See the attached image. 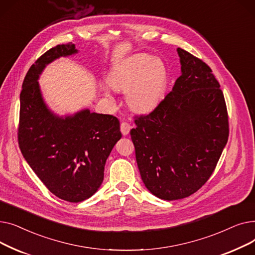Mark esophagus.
Wrapping results in <instances>:
<instances>
[{"mask_svg": "<svg viewBox=\"0 0 255 255\" xmlns=\"http://www.w3.org/2000/svg\"><path fill=\"white\" fill-rule=\"evenodd\" d=\"M131 128H132L131 125L129 123H127V122H122V123H121V132H122V134L125 135V136L129 134Z\"/></svg>", "mask_w": 255, "mask_h": 255, "instance_id": "34e87169", "label": "esophagus"}]
</instances>
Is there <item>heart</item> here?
<instances>
[{"label":"heart","mask_w":255,"mask_h":255,"mask_svg":"<svg viewBox=\"0 0 255 255\" xmlns=\"http://www.w3.org/2000/svg\"><path fill=\"white\" fill-rule=\"evenodd\" d=\"M168 73L162 60L138 53L112 70L109 83L117 91H126V102L136 113H149L162 100Z\"/></svg>","instance_id":"1"}]
</instances>
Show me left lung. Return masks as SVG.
I'll return each mask as SVG.
<instances>
[{"label":"left lung","mask_w":255,"mask_h":255,"mask_svg":"<svg viewBox=\"0 0 255 255\" xmlns=\"http://www.w3.org/2000/svg\"><path fill=\"white\" fill-rule=\"evenodd\" d=\"M181 76L164 100L135 120L130 135L141 180L164 200L196 192L215 169L229 139L223 93L210 67L177 48Z\"/></svg>","instance_id":"1"}]
</instances>
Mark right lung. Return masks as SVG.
Segmentation results:
<instances>
[{"label": "right lung", "instance_id": "obj_1", "mask_svg": "<svg viewBox=\"0 0 255 255\" xmlns=\"http://www.w3.org/2000/svg\"><path fill=\"white\" fill-rule=\"evenodd\" d=\"M77 52L73 43L57 45L31 66L22 83L18 128L25 161L52 194L70 203L96 193L103 182L106 159L122 137L114 116L89 109L59 116L47 106L40 75L51 62Z\"/></svg>", "mask_w": 255, "mask_h": 255}]
</instances>
